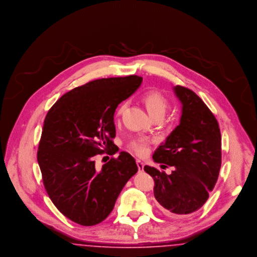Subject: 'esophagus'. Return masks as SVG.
I'll list each match as a JSON object with an SVG mask.
<instances>
[{"label": "esophagus", "mask_w": 257, "mask_h": 257, "mask_svg": "<svg viewBox=\"0 0 257 257\" xmlns=\"http://www.w3.org/2000/svg\"><path fill=\"white\" fill-rule=\"evenodd\" d=\"M137 165L139 167V172H144V163L141 160H137Z\"/></svg>", "instance_id": "1"}]
</instances>
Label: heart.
I'll return each mask as SVG.
<instances>
[{"instance_id":"heart-1","label":"heart","mask_w":257,"mask_h":257,"mask_svg":"<svg viewBox=\"0 0 257 257\" xmlns=\"http://www.w3.org/2000/svg\"><path fill=\"white\" fill-rule=\"evenodd\" d=\"M142 99L144 101L147 111L152 116H154V117L156 116L163 117L164 116L166 108L168 106V101L163 93H161L158 91H149V92L144 93ZM125 106H126V104L123 103L118 107V109L116 111L117 115H120L122 113L125 109ZM151 142L152 141L149 138L141 137V138L134 140L133 142L130 144V148L138 155L146 154L149 149V145L151 144Z\"/></svg>"}]
</instances>
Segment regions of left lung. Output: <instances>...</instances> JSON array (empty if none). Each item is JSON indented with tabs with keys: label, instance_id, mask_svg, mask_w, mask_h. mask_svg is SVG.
<instances>
[{
	"label": "left lung",
	"instance_id": "left-lung-1",
	"mask_svg": "<svg viewBox=\"0 0 257 257\" xmlns=\"http://www.w3.org/2000/svg\"><path fill=\"white\" fill-rule=\"evenodd\" d=\"M173 89L183 105L181 120L153 160L174 170L167 175L148 165L144 170L154 179V196L162 210L168 215H189L204 205L217 182L221 133L214 114L195 92L180 85Z\"/></svg>",
	"mask_w": 257,
	"mask_h": 257
}]
</instances>
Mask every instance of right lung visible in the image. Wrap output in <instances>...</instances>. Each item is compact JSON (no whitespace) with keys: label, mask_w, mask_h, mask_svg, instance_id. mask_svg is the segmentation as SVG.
Instances as JSON below:
<instances>
[{"label":"right lung","mask_w":257,"mask_h":257,"mask_svg":"<svg viewBox=\"0 0 257 257\" xmlns=\"http://www.w3.org/2000/svg\"><path fill=\"white\" fill-rule=\"evenodd\" d=\"M142 82L143 77L129 75L86 83L62 95L46 115L37 153L43 184L57 209L76 224L105 220L138 172L126 152L100 170L93 157L113 147L115 109Z\"/></svg>","instance_id":"1"}]
</instances>
